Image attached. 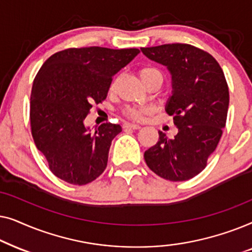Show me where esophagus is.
<instances>
[{"mask_svg": "<svg viewBox=\"0 0 252 252\" xmlns=\"http://www.w3.org/2000/svg\"><path fill=\"white\" fill-rule=\"evenodd\" d=\"M123 128L125 129H140L141 126L137 125V124H130V123H125L123 125Z\"/></svg>", "mask_w": 252, "mask_h": 252, "instance_id": "1", "label": "esophagus"}]
</instances>
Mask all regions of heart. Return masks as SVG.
<instances>
[{
    "mask_svg": "<svg viewBox=\"0 0 252 252\" xmlns=\"http://www.w3.org/2000/svg\"><path fill=\"white\" fill-rule=\"evenodd\" d=\"M137 74H139L140 80L143 82V85L146 84L147 81H149L150 79H153L155 77H161L160 71L154 66L141 67L139 72H137ZM113 87H115V81H113L111 85V88H113ZM148 111H149V110L143 109V108H127L124 110V115H125L126 117H128V118L140 120L143 118V116L146 115V113H148Z\"/></svg>",
    "mask_w": 252,
    "mask_h": 252,
    "instance_id": "obj_1",
    "label": "heart"
}]
</instances>
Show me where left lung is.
Masks as SVG:
<instances>
[{
	"label": "left lung",
	"instance_id": "1",
	"mask_svg": "<svg viewBox=\"0 0 252 252\" xmlns=\"http://www.w3.org/2000/svg\"><path fill=\"white\" fill-rule=\"evenodd\" d=\"M151 61L167 66L172 96L166 113L173 116L178 134L159 140L144 153L148 167L170 181H186L204 170L226 126L229 92L216 58L187 43L141 48Z\"/></svg>",
	"mask_w": 252,
	"mask_h": 252
}]
</instances>
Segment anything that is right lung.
Segmentation results:
<instances>
[{
	"instance_id": "obj_1",
	"label": "right lung",
	"mask_w": 252,
	"mask_h": 252,
	"mask_svg": "<svg viewBox=\"0 0 252 252\" xmlns=\"http://www.w3.org/2000/svg\"><path fill=\"white\" fill-rule=\"evenodd\" d=\"M136 48H68L44 62L31 93V132L53 173L84 186L104 172L110 146L120 125L85 126L93 104L106 98L112 78L137 54Z\"/></svg>"
}]
</instances>
